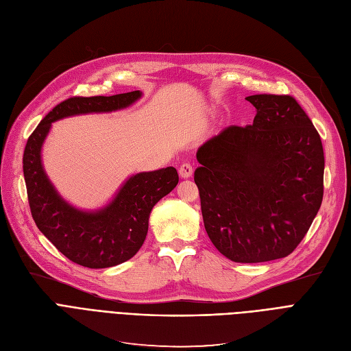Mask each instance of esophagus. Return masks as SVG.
Segmentation results:
<instances>
[{"instance_id": "obj_1", "label": "esophagus", "mask_w": 351, "mask_h": 351, "mask_svg": "<svg viewBox=\"0 0 351 351\" xmlns=\"http://www.w3.org/2000/svg\"><path fill=\"white\" fill-rule=\"evenodd\" d=\"M192 172H193V167H192L191 163H182V165H180V167H179L180 178H184V179L191 178Z\"/></svg>"}]
</instances>
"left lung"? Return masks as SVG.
I'll return each instance as SVG.
<instances>
[{"instance_id":"left-lung-1","label":"left lung","mask_w":351,"mask_h":351,"mask_svg":"<svg viewBox=\"0 0 351 351\" xmlns=\"http://www.w3.org/2000/svg\"><path fill=\"white\" fill-rule=\"evenodd\" d=\"M252 125H230L197 152L204 226L217 250L237 263L291 254L324 195L319 134L295 98L250 95Z\"/></svg>"}]
</instances>
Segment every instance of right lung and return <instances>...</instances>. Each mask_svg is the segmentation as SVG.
Listing matches in <instances>:
<instances>
[{
  "instance_id": "obj_1",
  "label": "right lung",
  "mask_w": 351,
  "mask_h": 351,
  "mask_svg": "<svg viewBox=\"0 0 351 351\" xmlns=\"http://www.w3.org/2000/svg\"><path fill=\"white\" fill-rule=\"evenodd\" d=\"M141 97V90H133L111 97L69 98L45 117L25 145L23 172L34 223L73 263L104 269L132 258L146 240L153 206L175 189L179 176L173 166L134 173L101 208H77L50 182L42 162V149L51 123L75 115L120 111Z\"/></svg>"
}]
</instances>
